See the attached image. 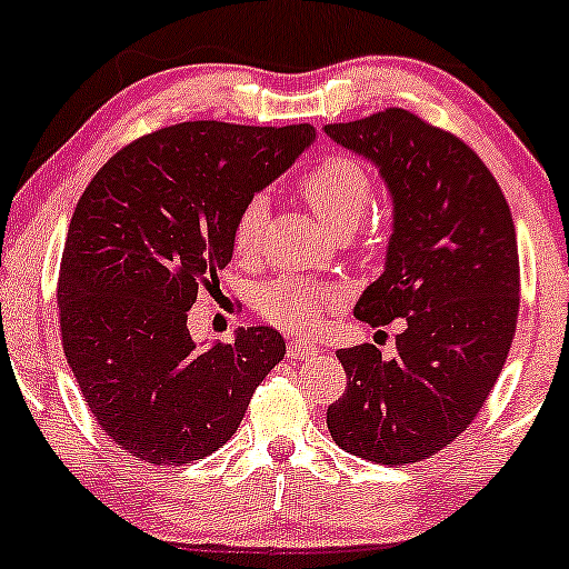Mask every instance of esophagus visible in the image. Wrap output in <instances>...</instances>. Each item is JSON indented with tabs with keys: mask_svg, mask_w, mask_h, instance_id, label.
Segmentation results:
<instances>
[{
	"mask_svg": "<svg viewBox=\"0 0 569 569\" xmlns=\"http://www.w3.org/2000/svg\"><path fill=\"white\" fill-rule=\"evenodd\" d=\"M319 353V348L308 340H290L287 342V359H313Z\"/></svg>",
	"mask_w": 569,
	"mask_h": 569,
	"instance_id": "1",
	"label": "esophagus"
}]
</instances>
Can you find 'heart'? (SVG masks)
<instances>
[{
	"label": "heart",
	"instance_id": "b5f03b06",
	"mask_svg": "<svg viewBox=\"0 0 569 569\" xmlns=\"http://www.w3.org/2000/svg\"><path fill=\"white\" fill-rule=\"evenodd\" d=\"M300 194L308 208L327 223L335 234H346L367 213L375 198V181L359 160L348 156H327L313 163L298 181ZM266 219H269V200L256 194L244 202L231 231L237 256H252L261 244ZM332 300V292L325 287L298 282V279H279L266 284L256 298V308L271 325L287 329H306L317 325L321 311Z\"/></svg>",
	"mask_w": 569,
	"mask_h": 569
}]
</instances>
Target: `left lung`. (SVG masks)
Segmentation results:
<instances>
[{
    "instance_id": "obj_1",
    "label": "left lung",
    "mask_w": 569,
    "mask_h": 569,
    "mask_svg": "<svg viewBox=\"0 0 569 569\" xmlns=\"http://www.w3.org/2000/svg\"><path fill=\"white\" fill-rule=\"evenodd\" d=\"M325 131L380 168L392 198L385 271L353 313L406 321L392 359L369 342L338 350L348 388L327 427L359 459L411 465L453 443L499 380L520 311L515 221L478 152L409 110Z\"/></svg>"
}]
</instances>
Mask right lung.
I'll list each match as a JSON object with an SVG mask.
<instances>
[{
	"label": "right lung",
	"mask_w": 569,
	"mask_h": 569,
	"mask_svg": "<svg viewBox=\"0 0 569 569\" xmlns=\"http://www.w3.org/2000/svg\"><path fill=\"white\" fill-rule=\"evenodd\" d=\"M313 139L308 123L166 126L83 189L60 261L62 350L97 425L126 453L181 467L219 451L282 361L271 327L198 348L187 311L231 261L244 202Z\"/></svg>",
	"instance_id": "add662e5"
}]
</instances>
